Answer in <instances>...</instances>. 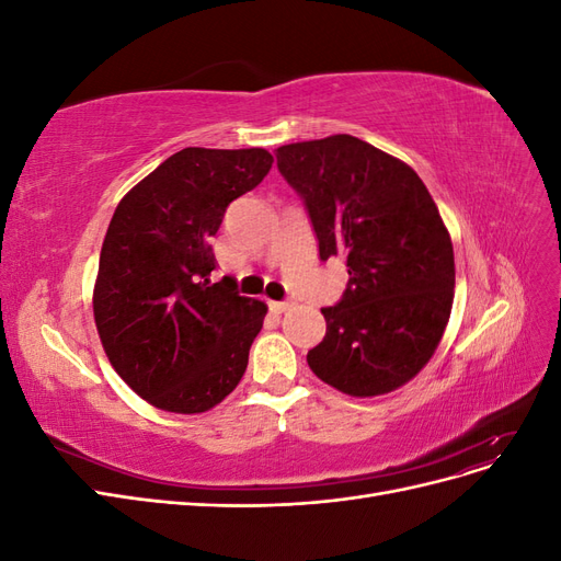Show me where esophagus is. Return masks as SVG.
Returning a JSON list of instances; mask_svg holds the SVG:
<instances>
[{"label": "esophagus", "mask_w": 561, "mask_h": 561, "mask_svg": "<svg viewBox=\"0 0 561 561\" xmlns=\"http://www.w3.org/2000/svg\"><path fill=\"white\" fill-rule=\"evenodd\" d=\"M268 307H271V311H276V313H285V311H290L293 304H290V301H268Z\"/></svg>", "instance_id": "esophagus-1"}]
</instances>
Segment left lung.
Segmentation results:
<instances>
[{
  "mask_svg": "<svg viewBox=\"0 0 561 561\" xmlns=\"http://www.w3.org/2000/svg\"><path fill=\"white\" fill-rule=\"evenodd\" d=\"M276 159L307 203L320 260L348 266L307 363L346 396L390 393L426 367L451 313L454 248L435 201L404 161L346 133L283 145Z\"/></svg>",
  "mask_w": 561,
  "mask_h": 561,
  "instance_id": "1",
  "label": "left lung"
}]
</instances>
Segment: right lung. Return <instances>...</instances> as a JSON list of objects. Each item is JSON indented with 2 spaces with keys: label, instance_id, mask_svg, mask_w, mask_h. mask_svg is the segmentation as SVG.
Masks as SVG:
<instances>
[{
  "label": "right lung",
  "instance_id": "add662e5",
  "mask_svg": "<svg viewBox=\"0 0 561 561\" xmlns=\"http://www.w3.org/2000/svg\"><path fill=\"white\" fill-rule=\"evenodd\" d=\"M271 163L262 147H186L118 201L100 250L95 328L116 375L157 410L208 412L245 375L266 304L227 278L210 283L208 239Z\"/></svg>",
  "mask_w": 561,
  "mask_h": 561
}]
</instances>
